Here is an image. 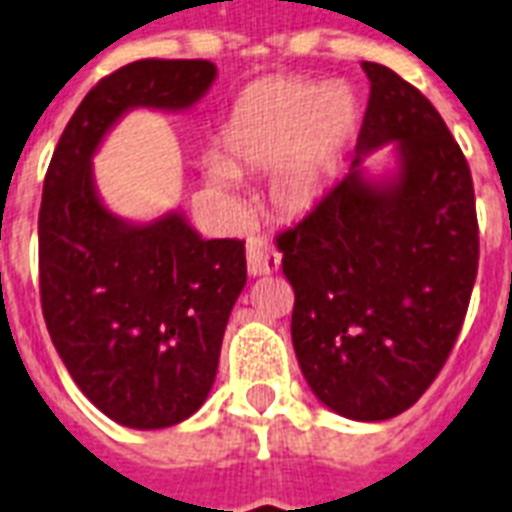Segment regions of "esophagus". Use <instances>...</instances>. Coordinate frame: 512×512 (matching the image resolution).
Masks as SVG:
<instances>
[{
	"mask_svg": "<svg viewBox=\"0 0 512 512\" xmlns=\"http://www.w3.org/2000/svg\"><path fill=\"white\" fill-rule=\"evenodd\" d=\"M245 259H248V272H251L253 277H261L277 272L282 256L275 245L267 243V240H253V243H248Z\"/></svg>",
	"mask_w": 512,
	"mask_h": 512,
	"instance_id": "esophagus-1",
	"label": "esophagus"
}]
</instances>
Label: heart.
Wrapping results in <instances>:
<instances>
[{
    "label": "heart",
    "mask_w": 512,
    "mask_h": 512,
    "mask_svg": "<svg viewBox=\"0 0 512 512\" xmlns=\"http://www.w3.org/2000/svg\"><path fill=\"white\" fill-rule=\"evenodd\" d=\"M362 118L357 92L343 81L269 79L245 89L222 124V155L203 158V177L232 190L240 174L269 171V200L285 216L320 206Z\"/></svg>",
    "instance_id": "obj_1"
}]
</instances>
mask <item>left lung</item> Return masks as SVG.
<instances>
[{
  "mask_svg": "<svg viewBox=\"0 0 512 512\" xmlns=\"http://www.w3.org/2000/svg\"><path fill=\"white\" fill-rule=\"evenodd\" d=\"M370 102L349 174L277 237L296 306L290 335L314 396L349 420L410 410L455 346L478 269L473 179L418 89L362 63ZM394 144L378 178L364 158Z\"/></svg>",
  "mask_w": 512,
  "mask_h": 512,
  "instance_id": "8db88e82",
  "label": "left lung"
}]
</instances>
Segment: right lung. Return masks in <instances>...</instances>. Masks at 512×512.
Listing matches in <instances>:
<instances>
[{
  "label": "right lung",
  "instance_id": "add662e5",
  "mask_svg": "<svg viewBox=\"0 0 512 512\" xmlns=\"http://www.w3.org/2000/svg\"><path fill=\"white\" fill-rule=\"evenodd\" d=\"M214 79L208 60L118 68L81 100L44 177L39 285L49 338L81 394L137 431L182 423L206 402L245 285V243L200 237L179 208L150 222L113 214L92 158L129 110L182 113Z\"/></svg>",
  "mask_w": 512,
  "mask_h": 512
}]
</instances>
